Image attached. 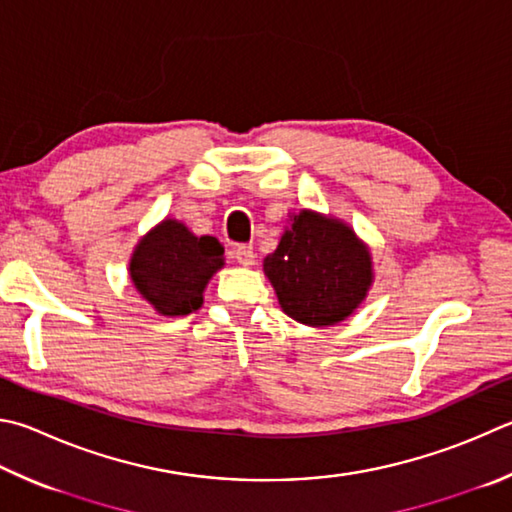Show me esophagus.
I'll return each instance as SVG.
<instances>
[{
	"mask_svg": "<svg viewBox=\"0 0 512 512\" xmlns=\"http://www.w3.org/2000/svg\"><path fill=\"white\" fill-rule=\"evenodd\" d=\"M232 257H235L241 266H253L255 250L250 244H239L235 246V250H232Z\"/></svg>",
	"mask_w": 512,
	"mask_h": 512,
	"instance_id": "1",
	"label": "esophagus"
}]
</instances>
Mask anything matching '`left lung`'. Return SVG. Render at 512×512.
<instances>
[{
  "mask_svg": "<svg viewBox=\"0 0 512 512\" xmlns=\"http://www.w3.org/2000/svg\"><path fill=\"white\" fill-rule=\"evenodd\" d=\"M264 273L288 318L329 327L365 300L371 257L349 226L302 210L264 259Z\"/></svg>",
  "mask_w": 512,
  "mask_h": 512,
  "instance_id": "8db88e82",
  "label": "left lung"
}]
</instances>
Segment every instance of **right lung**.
Masks as SVG:
<instances>
[{
    "label": "right lung",
    "mask_w": 512,
    "mask_h": 512,
    "mask_svg": "<svg viewBox=\"0 0 512 512\" xmlns=\"http://www.w3.org/2000/svg\"><path fill=\"white\" fill-rule=\"evenodd\" d=\"M224 266V248L210 235L194 237L165 219L136 246L129 275L147 302L163 315H188L203 302V288Z\"/></svg>",
    "instance_id": "obj_1"
}]
</instances>
